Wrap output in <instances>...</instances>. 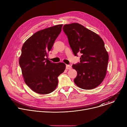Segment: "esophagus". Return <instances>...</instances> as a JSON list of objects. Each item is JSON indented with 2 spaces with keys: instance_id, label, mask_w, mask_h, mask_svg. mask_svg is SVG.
<instances>
[{
  "instance_id": "esophagus-1",
  "label": "esophagus",
  "mask_w": 127,
  "mask_h": 127,
  "mask_svg": "<svg viewBox=\"0 0 127 127\" xmlns=\"http://www.w3.org/2000/svg\"><path fill=\"white\" fill-rule=\"evenodd\" d=\"M71 68H72V67H71V65H66V69H69V70H70V69H71Z\"/></svg>"
}]
</instances>
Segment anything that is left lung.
<instances>
[{"label":"left lung","mask_w":127,"mask_h":127,"mask_svg":"<svg viewBox=\"0 0 127 127\" xmlns=\"http://www.w3.org/2000/svg\"><path fill=\"white\" fill-rule=\"evenodd\" d=\"M63 30L74 55L82 54L80 63L72 65L77 73L74 83L83 89L96 88L105 77L109 58L103 41L99 35L78 23L65 25Z\"/></svg>","instance_id":"8db88e82"}]
</instances>
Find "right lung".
I'll use <instances>...</instances> for the list:
<instances>
[{"label":"right lung","mask_w":127,"mask_h":127,"mask_svg":"<svg viewBox=\"0 0 127 127\" xmlns=\"http://www.w3.org/2000/svg\"><path fill=\"white\" fill-rule=\"evenodd\" d=\"M63 25L35 32L23 44L19 59L26 84L36 93L46 95L58 85V77L64 71V63H54L46 58L61 32Z\"/></svg>","instance_id":"add662e5"}]
</instances>
